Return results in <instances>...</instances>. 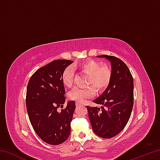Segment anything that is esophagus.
Wrapping results in <instances>:
<instances>
[{
  "mask_svg": "<svg viewBox=\"0 0 160 160\" xmlns=\"http://www.w3.org/2000/svg\"><path fill=\"white\" fill-rule=\"evenodd\" d=\"M75 105H76V106L78 107V106H80V105H81V104H80V102H75Z\"/></svg>",
  "mask_w": 160,
  "mask_h": 160,
  "instance_id": "obj_1",
  "label": "esophagus"
}]
</instances>
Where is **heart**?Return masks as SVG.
Segmentation results:
<instances>
[{
    "mask_svg": "<svg viewBox=\"0 0 160 160\" xmlns=\"http://www.w3.org/2000/svg\"><path fill=\"white\" fill-rule=\"evenodd\" d=\"M80 72L88 75L86 88H75L68 93V97L71 100L83 102L86 99L91 98L95 95L96 90L102 92L108 88L112 80V70L107 64H101L93 59L80 62L74 66ZM75 71L71 66L67 67L62 73V82L67 88H70L74 82Z\"/></svg>",
    "mask_w": 160,
    "mask_h": 160,
    "instance_id": "1",
    "label": "heart"
}]
</instances>
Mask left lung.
I'll list each match as a JSON object with an SVG mask.
<instances>
[{
  "label": "left lung",
  "mask_w": 160,
  "mask_h": 160,
  "mask_svg": "<svg viewBox=\"0 0 160 160\" xmlns=\"http://www.w3.org/2000/svg\"><path fill=\"white\" fill-rule=\"evenodd\" d=\"M112 64V80L107 90L93 102L102 107H88L93 131L103 138L118 135L128 123L133 107V79L128 66L113 56L101 55Z\"/></svg>",
  "instance_id": "8db88e82"
}]
</instances>
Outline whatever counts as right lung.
<instances>
[{"label": "right lung", "mask_w": 160, "mask_h": 160, "mask_svg": "<svg viewBox=\"0 0 160 160\" xmlns=\"http://www.w3.org/2000/svg\"><path fill=\"white\" fill-rule=\"evenodd\" d=\"M72 61L54 60L38 69L29 78L26 93V107L32 127L43 141L59 145L68 138L70 123L75 109L74 101L65 104L63 70ZM61 107V112L57 109Z\"/></svg>", "instance_id": "obj_1"}]
</instances>
